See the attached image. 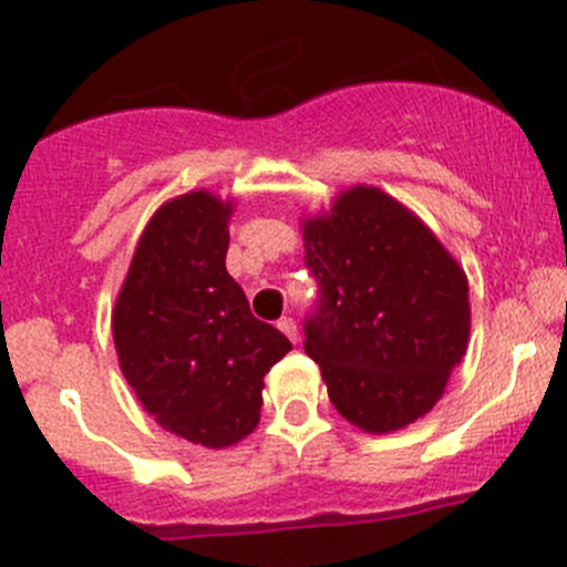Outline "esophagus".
Returning <instances> with one entry per match:
<instances>
[{"label": "esophagus", "mask_w": 567, "mask_h": 567, "mask_svg": "<svg viewBox=\"0 0 567 567\" xmlns=\"http://www.w3.org/2000/svg\"><path fill=\"white\" fill-rule=\"evenodd\" d=\"M279 331H282V334L285 337H288V340H299V331H296V320L293 318H288V316H285V318H279Z\"/></svg>", "instance_id": "34e87169"}]
</instances>
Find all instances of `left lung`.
<instances>
[{"instance_id":"8db88e82","label":"left lung","mask_w":567,"mask_h":567,"mask_svg":"<svg viewBox=\"0 0 567 567\" xmlns=\"http://www.w3.org/2000/svg\"><path fill=\"white\" fill-rule=\"evenodd\" d=\"M318 279L305 351L334 409L364 433H392L436 405L468 346V279L431 227L375 186L307 216Z\"/></svg>"}]
</instances>
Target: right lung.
<instances>
[{
    "mask_svg": "<svg viewBox=\"0 0 567 567\" xmlns=\"http://www.w3.org/2000/svg\"><path fill=\"white\" fill-rule=\"evenodd\" d=\"M233 199L188 192L147 221L112 312L125 381L175 436L225 450L260 422L262 379L290 340L227 274Z\"/></svg>",
    "mask_w": 567,
    "mask_h": 567,
    "instance_id": "1",
    "label": "right lung"
}]
</instances>
